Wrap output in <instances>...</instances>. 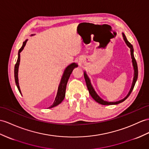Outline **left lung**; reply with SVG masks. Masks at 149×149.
<instances>
[{
    "label": "left lung",
    "instance_id": "1",
    "mask_svg": "<svg viewBox=\"0 0 149 149\" xmlns=\"http://www.w3.org/2000/svg\"><path fill=\"white\" fill-rule=\"evenodd\" d=\"M123 38H124V40L125 41L126 45H128L130 48V52H131V56H132V63H133V68H134V78H133V83H132V88L131 89H130V92L128 93V95H127V96L124 98V99L119 100V101H118V102H107V101H105L103 99H101V98L97 95V93L95 92V90H94L93 86H92L91 85V83H90V79L88 77V76L86 75V74L85 73V72H84V77H85V81H86V86H87V88H88V92L90 94V95L92 96V97L93 98V99L95 100L97 102L99 103L100 104L102 105H114V104H118L119 103L121 102H123V101H125L127 98H128L129 97V95L131 94L132 90L134 88V86H135V83L137 80V78H138V66H137V63H136V61L135 59V57H134V54H133V45L130 43L128 41V40H127L126 37L125 35L123 33Z\"/></svg>",
    "mask_w": 149,
    "mask_h": 149
}]
</instances>
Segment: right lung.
<instances>
[{"label":"right lung","mask_w":149,"mask_h":149,"mask_svg":"<svg viewBox=\"0 0 149 149\" xmlns=\"http://www.w3.org/2000/svg\"><path fill=\"white\" fill-rule=\"evenodd\" d=\"M28 40H25L23 43V45L21 47V49L19 50V52H18V57H17V62L15 64V66H14V79H15V82L16 86L17 87V89L19 90V92L21 93V90L19 88V83H18V68H19V62H20V52L22 51L23 49H24V47L26 45V42ZM78 67L77 64L76 63H72L70 64V66H68L66 70H65L63 76L62 77V79H61V83L59 86V88H58V91L57 93V96L55 99V100H54V103L52 104V106H50L49 108H52L54 107L57 106V105H59L62 102V101L64 100V97H65V93H66V85H67V83L69 79V78H70V75L71 74V72L72 70H74L75 68Z\"/></svg>","instance_id":"obj_1"}]
</instances>
